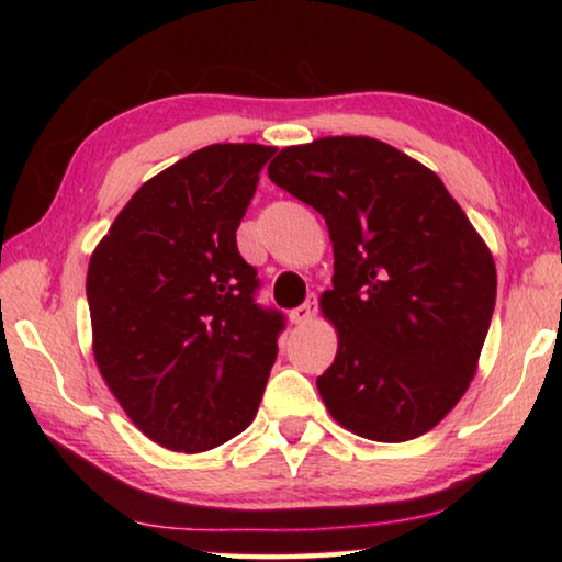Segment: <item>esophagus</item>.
I'll use <instances>...</instances> for the list:
<instances>
[{"instance_id": "34e87169", "label": "esophagus", "mask_w": 562, "mask_h": 562, "mask_svg": "<svg viewBox=\"0 0 562 562\" xmlns=\"http://www.w3.org/2000/svg\"><path fill=\"white\" fill-rule=\"evenodd\" d=\"M315 315H317V294H310L307 302L290 312V322L292 325H307V322L315 319Z\"/></svg>"}]
</instances>
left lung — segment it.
<instances>
[{
	"label": "left lung",
	"mask_w": 562,
	"mask_h": 562,
	"mask_svg": "<svg viewBox=\"0 0 562 562\" xmlns=\"http://www.w3.org/2000/svg\"><path fill=\"white\" fill-rule=\"evenodd\" d=\"M274 186L325 217L335 247L322 312L339 349L317 376L364 439L434 429L465 394L496 307V265L441 178L394 146L329 136L282 148Z\"/></svg>",
	"instance_id": "obj_1"
}]
</instances>
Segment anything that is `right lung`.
<instances>
[{"mask_svg":"<svg viewBox=\"0 0 562 562\" xmlns=\"http://www.w3.org/2000/svg\"><path fill=\"white\" fill-rule=\"evenodd\" d=\"M274 148L215 144L138 188L89 262L93 357L170 451L215 449L258 414L284 329L235 231Z\"/></svg>","mask_w":562,"mask_h":562,"instance_id":"1","label":"right lung"}]
</instances>
